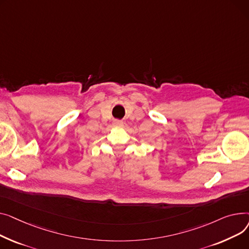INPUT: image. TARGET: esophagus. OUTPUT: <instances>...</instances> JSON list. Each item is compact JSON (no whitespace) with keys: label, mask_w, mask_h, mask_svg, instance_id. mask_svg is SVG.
Segmentation results:
<instances>
[{"label":"esophagus","mask_w":249,"mask_h":249,"mask_svg":"<svg viewBox=\"0 0 249 249\" xmlns=\"http://www.w3.org/2000/svg\"><path fill=\"white\" fill-rule=\"evenodd\" d=\"M113 124H114V125H118V126H122L123 125V122L122 121H115Z\"/></svg>","instance_id":"obj_1"}]
</instances>
